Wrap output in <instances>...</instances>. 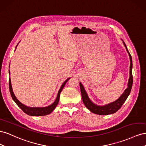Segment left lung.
<instances>
[{
	"label": "left lung",
	"instance_id": "left-lung-1",
	"mask_svg": "<svg viewBox=\"0 0 146 146\" xmlns=\"http://www.w3.org/2000/svg\"><path fill=\"white\" fill-rule=\"evenodd\" d=\"M123 44H124L126 50L128 52V54L130 56V77L129 83H128V88L123 92V93L122 96L119 98L117 100L114 102L113 103L110 104L108 105H105V106H98L94 104L90 100L89 98L88 97V95L86 92V91L84 88L82 84L80 83V91L82 99L84 104L86 107L88 109H89L90 111L95 114H99V115H107V114H110L116 113L117 111L121 108V107L125 102V101L127 99L128 96L130 94V91L132 88V85H133V76H132V59L131 55L128 50L127 46L124 42Z\"/></svg>",
	"mask_w": 146,
	"mask_h": 146
}]
</instances>
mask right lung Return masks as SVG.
<instances>
[{
    "label": "right lung",
    "instance_id": "right-lung-1",
    "mask_svg": "<svg viewBox=\"0 0 146 146\" xmlns=\"http://www.w3.org/2000/svg\"><path fill=\"white\" fill-rule=\"evenodd\" d=\"M9 73H10V70H9ZM70 78H68L63 83V85H61L60 89L58 91V95H57V97L56 98V100H55V102L53 103L52 105H50V106H48V107H27V106L24 105V104H22L21 102L17 99V98H16V96H15L14 93H13V89H12V86H11V79L10 78H9V89H10V92L11 96L12 97L13 99L14 100V101L15 102V103L18 105V107L23 110V111L26 113L29 116H45L47 115V114H50V113H52L54 110L55 108V107H56V105H58V102L60 100V93L61 91L63 89V88L65 85L66 83L68 81V80Z\"/></svg>",
    "mask_w": 146,
    "mask_h": 146
}]
</instances>
